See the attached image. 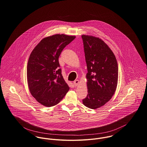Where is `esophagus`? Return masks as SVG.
<instances>
[{"mask_svg": "<svg viewBox=\"0 0 147 147\" xmlns=\"http://www.w3.org/2000/svg\"><path fill=\"white\" fill-rule=\"evenodd\" d=\"M79 80H75L74 82V86H77L79 84Z\"/></svg>", "mask_w": 147, "mask_h": 147, "instance_id": "obj_1", "label": "esophagus"}]
</instances>
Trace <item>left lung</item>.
Masks as SVG:
<instances>
[{
  "mask_svg": "<svg viewBox=\"0 0 147 147\" xmlns=\"http://www.w3.org/2000/svg\"><path fill=\"white\" fill-rule=\"evenodd\" d=\"M88 73V94L83 103L96 109L109 101L116 90L118 65L110 48L98 37L82 35Z\"/></svg>",
  "mask_w": 147,
  "mask_h": 147,
  "instance_id": "left-lung-1",
  "label": "left lung"
}]
</instances>
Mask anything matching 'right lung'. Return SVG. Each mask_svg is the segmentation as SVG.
Wrapping results in <instances>:
<instances>
[{"mask_svg":"<svg viewBox=\"0 0 147 147\" xmlns=\"http://www.w3.org/2000/svg\"><path fill=\"white\" fill-rule=\"evenodd\" d=\"M75 38L64 34L47 37L30 54L27 68L29 90L36 101L44 106L56 105L69 90L61 74L59 57Z\"/></svg>","mask_w":147,"mask_h":147,"instance_id":"obj_1","label":"right lung"}]
</instances>
